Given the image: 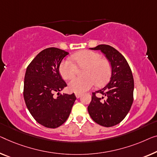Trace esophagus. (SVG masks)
I'll list each match as a JSON object with an SVG mask.
<instances>
[{
  "instance_id": "obj_1",
  "label": "esophagus",
  "mask_w": 157,
  "mask_h": 157,
  "mask_svg": "<svg viewBox=\"0 0 157 157\" xmlns=\"http://www.w3.org/2000/svg\"><path fill=\"white\" fill-rule=\"evenodd\" d=\"M75 96H76V97L78 98H78L80 97L81 94H80V93H75Z\"/></svg>"
}]
</instances>
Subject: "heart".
<instances>
[{
  "instance_id": "b5f03b06",
  "label": "heart",
  "mask_w": 157,
  "mask_h": 157,
  "mask_svg": "<svg viewBox=\"0 0 157 157\" xmlns=\"http://www.w3.org/2000/svg\"><path fill=\"white\" fill-rule=\"evenodd\" d=\"M72 60H64L59 66V72L64 79L74 78L78 67L84 68L82 78H74L68 84L69 90L82 93L97 85H102L108 80L111 72V63L108 60L101 58L99 53L91 51H82L72 56Z\"/></svg>"
}]
</instances>
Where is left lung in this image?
I'll return each instance as SVG.
<instances>
[{
	"instance_id": "1",
	"label": "left lung",
	"mask_w": 157,
	"mask_h": 157,
	"mask_svg": "<svg viewBox=\"0 0 157 157\" xmlns=\"http://www.w3.org/2000/svg\"><path fill=\"white\" fill-rule=\"evenodd\" d=\"M92 50H100L111 63V77L104 88L93 92L88 112L92 120L104 127L120 123L133 102L134 79L127 60L112 46L101 44ZM99 93L102 97L95 95Z\"/></svg>"
}]
</instances>
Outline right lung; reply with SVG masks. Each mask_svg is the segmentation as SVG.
<instances>
[{
	"instance_id": "right-lung-1",
	"label": "right lung",
	"mask_w": 157,
	"mask_h": 157,
	"mask_svg": "<svg viewBox=\"0 0 157 157\" xmlns=\"http://www.w3.org/2000/svg\"><path fill=\"white\" fill-rule=\"evenodd\" d=\"M67 54L58 48L44 49L32 60L25 72V104L36 122L46 128H56L63 124L76 100L74 93H59L67 86L60 75L59 66ZM56 92L58 97L55 98Z\"/></svg>"
}]
</instances>
